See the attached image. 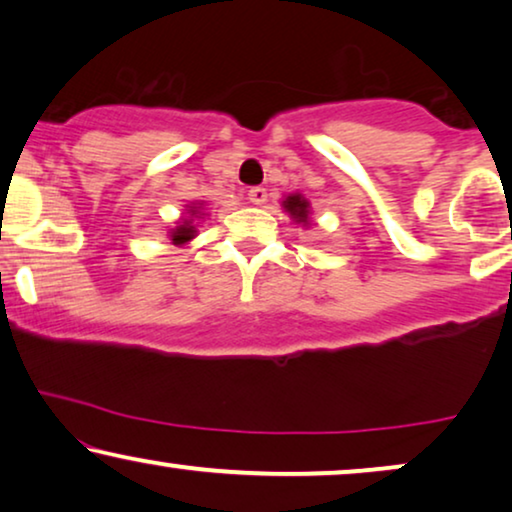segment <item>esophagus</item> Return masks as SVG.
<instances>
[{"mask_svg":"<svg viewBox=\"0 0 512 512\" xmlns=\"http://www.w3.org/2000/svg\"><path fill=\"white\" fill-rule=\"evenodd\" d=\"M248 201L255 203V206H262L264 201H267V189L264 187H252L248 192Z\"/></svg>","mask_w":512,"mask_h":512,"instance_id":"obj_1","label":"esophagus"}]
</instances>
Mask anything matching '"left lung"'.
I'll use <instances>...</instances> for the list:
<instances>
[{
	"instance_id": "left-lung-1",
	"label": "left lung",
	"mask_w": 512,
	"mask_h": 512,
	"mask_svg": "<svg viewBox=\"0 0 512 512\" xmlns=\"http://www.w3.org/2000/svg\"><path fill=\"white\" fill-rule=\"evenodd\" d=\"M283 206H285V210H288L292 217H295L297 222H304L306 224V215H309V201H306L304 196L292 194V196H288V199L283 201Z\"/></svg>"
}]
</instances>
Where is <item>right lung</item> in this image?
<instances>
[{"label":"right lung","mask_w":512,"mask_h":512,"mask_svg":"<svg viewBox=\"0 0 512 512\" xmlns=\"http://www.w3.org/2000/svg\"><path fill=\"white\" fill-rule=\"evenodd\" d=\"M196 213H199V210H192V215ZM192 236H194V227L185 220V224H180V227L173 231V243H187Z\"/></svg>","instance_id":"1"}]
</instances>
